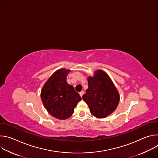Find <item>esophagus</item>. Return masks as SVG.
<instances>
[{"label": "esophagus", "mask_w": 158, "mask_h": 158, "mask_svg": "<svg viewBox=\"0 0 158 158\" xmlns=\"http://www.w3.org/2000/svg\"><path fill=\"white\" fill-rule=\"evenodd\" d=\"M84 94V91H81V92L79 93V95H80V96H81V98L82 97V96H83Z\"/></svg>", "instance_id": "obj_1"}]
</instances>
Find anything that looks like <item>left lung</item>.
<instances>
[{"instance_id": "obj_1", "label": "left lung", "mask_w": 158, "mask_h": 158, "mask_svg": "<svg viewBox=\"0 0 158 158\" xmlns=\"http://www.w3.org/2000/svg\"><path fill=\"white\" fill-rule=\"evenodd\" d=\"M89 87L82 96L92 115L104 118L113 112L119 102V94L109 76L98 70L87 78Z\"/></svg>"}]
</instances>
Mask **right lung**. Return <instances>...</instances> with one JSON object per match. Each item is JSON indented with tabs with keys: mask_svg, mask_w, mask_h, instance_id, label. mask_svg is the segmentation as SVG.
Here are the masks:
<instances>
[{
	"mask_svg": "<svg viewBox=\"0 0 158 158\" xmlns=\"http://www.w3.org/2000/svg\"><path fill=\"white\" fill-rule=\"evenodd\" d=\"M70 70L60 69L54 72L41 90L42 103L49 113L58 119H66L74 113L81 100L74 87L67 84L66 77Z\"/></svg>",
	"mask_w": 158,
	"mask_h": 158,
	"instance_id": "1",
	"label": "right lung"
}]
</instances>
